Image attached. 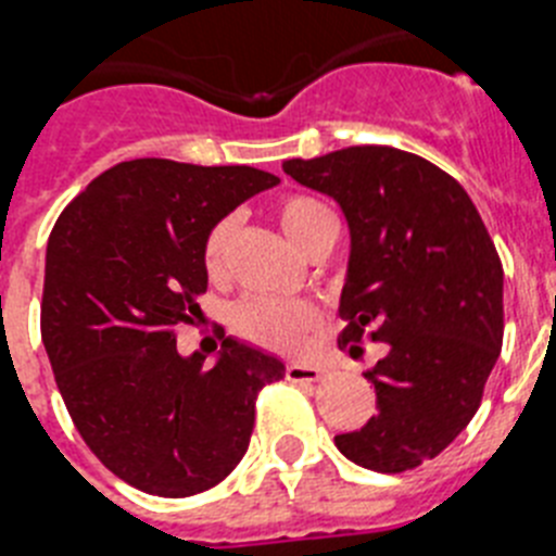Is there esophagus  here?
Returning a JSON list of instances; mask_svg holds the SVG:
<instances>
[{
    "mask_svg": "<svg viewBox=\"0 0 556 556\" xmlns=\"http://www.w3.org/2000/svg\"><path fill=\"white\" fill-rule=\"evenodd\" d=\"M320 365H301V362H289L287 365V378L289 381H320L323 378Z\"/></svg>",
    "mask_w": 556,
    "mask_h": 556,
    "instance_id": "esophagus-1",
    "label": "esophagus"
}]
</instances>
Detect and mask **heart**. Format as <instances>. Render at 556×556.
Wrapping results in <instances>:
<instances>
[{
  "instance_id": "1",
  "label": "heart",
  "mask_w": 556,
  "mask_h": 556,
  "mask_svg": "<svg viewBox=\"0 0 556 556\" xmlns=\"http://www.w3.org/2000/svg\"><path fill=\"white\" fill-rule=\"evenodd\" d=\"M278 223L283 233L298 250L312 239L323 225L333 223V214L320 200L306 194H289L278 203ZM233 219H219L208 230L203 244V264L208 275H223L225 258H228ZM230 326L239 337L250 339L253 345L267 351L292 353L306 342L308 333L317 328V312L303 301H278V298H250L242 301L230 314Z\"/></svg>"
}]
</instances>
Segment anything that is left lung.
<instances>
[{"instance_id":"obj_1","label":"left lung","mask_w":556,"mask_h":556,"mask_svg":"<svg viewBox=\"0 0 556 556\" xmlns=\"http://www.w3.org/2000/svg\"><path fill=\"white\" fill-rule=\"evenodd\" d=\"M283 172L339 203L351 230L339 348L384 342L365 372L376 415L333 443L376 473L434 459L473 420L504 339V269L468 191L395 147L292 159Z\"/></svg>"}]
</instances>
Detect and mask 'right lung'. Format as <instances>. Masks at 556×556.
<instances>
[{
  "instance_id": "right-lung-1",
  "label": "right lung",
  "mask_w": 556,
  "mask_h": 556,
  "mask_svg": "<svg viewBox=\"0 0 556 556\" xmlns=\"http://www.w3.org/2000/svg\"><path fill=\"white\" fill-rule=\"evenodd\" d=\"M275 184L253 166L122 161L49 233V365L86 445L130 488L186 498L219 484L248 451L258 390L287 372L233 337L208 370L200 353L180 356L175 339L208 287V230Z\"/></svg>"
}]
</instances>
